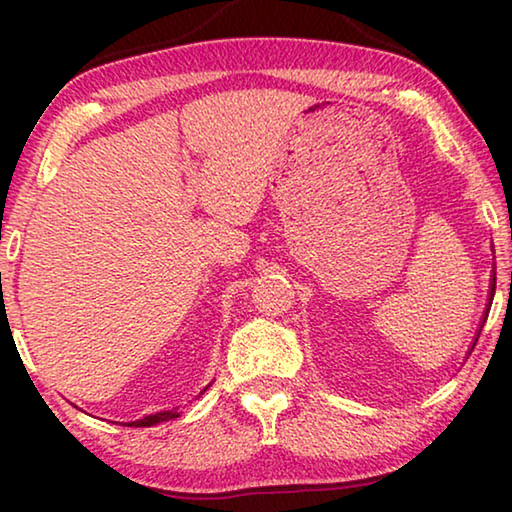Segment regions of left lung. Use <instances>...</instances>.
Returning <instances> with one entry per match:
<instances>
[{
  "label": "left lung",
  "mask_w": 512,
  "mask_h": 512,
  "mask_svg": "<svg viewBox=\"0 0 512 512\" xmlns=\"http://www.w3.org/2000/svg\"><path fill=\"white\" fill-rule=\"evenodd\" d=\"M164 418H173L171 413H162V415H153V418H146V420H140V422H135V427H149V424H158L160 420H164Z\"/></svg>",
  "instance_id": "8db88e82"
}]
</instances>
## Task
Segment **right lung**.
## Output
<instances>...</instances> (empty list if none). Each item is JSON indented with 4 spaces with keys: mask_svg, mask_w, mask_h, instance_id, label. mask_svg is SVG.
Returning a JSON list of instances; mask_svg holds the SVG:
<instances>
[{
    "mask_svg": "<svg viewBox=\"0 0 512 512\" xmlns=\"http://www.w3.org/2000/svg\"><path fill=\"white\" fill-rule=\"evenodd\" d=\"M492 296H495V284H492V289H490V300H492Z\"/></svg>",
    "mask_w": 512,
    "mask_h": 512,
    "instance_id": "obj_1",
    "label": "right lung"
}]
</instances>
